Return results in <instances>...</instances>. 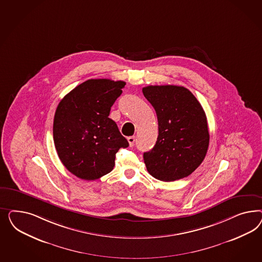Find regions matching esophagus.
Returning a JSON list of instances; mask_svg holds the SVG:
<instances>
[{
    "label": "esophagus",
    "instance_id": "34e87169",
    "mask_svg": "<svg viewBox=\"0 0 262 262\" xmlns=\"http://www.w3.org/2000/svg\"><path fill=\"white\" fill-rule=\"evenodd\" d=\"M127 142H128L130 147H133V146L135 145V136H129V137H127Z\"/></svg>",
    "mask_w": 262,
    "mask_h": 262
}]
</instances>
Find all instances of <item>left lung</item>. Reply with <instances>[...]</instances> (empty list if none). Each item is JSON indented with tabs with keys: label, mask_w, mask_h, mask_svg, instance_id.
<instances>
[{
	"label": "left lung",
	"mask_w": 262,
	"mask_h": 262,
	"mask_svg": "<svg viewBox=\"0 0 262 262\" xmlns=\"http://www.w3.org/2000/svg\"><path fill=\"white\" fill-rule=\"evenodd\" d=\"M159 121V136L144 162L154 178L174 182L193 173L206 157L209 133L205 111L187 88L149 85L142 89Z\"/></svg>",
	"instance_id": "1"
}]
</instances>
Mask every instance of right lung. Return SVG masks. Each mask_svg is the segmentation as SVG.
<instances>
[{
	"mask_svg": "<svg viewBox=\"0 0 262 262\" xmlns=\"http://www.w3.org/2000/svg\"><path fill=\"white\" fill-rule=\"evenodd\" d=\"M126 82L88 79L59 102L54 118V142L66 169L81 180L94 181L112 171L115 155L127 139L108 117Z\"/></svg>",
	"mask_w": 262,
	"mask_h": 262,
	"instance_id": "obj_1",
	"label": "right lung"
}]
</instances>
